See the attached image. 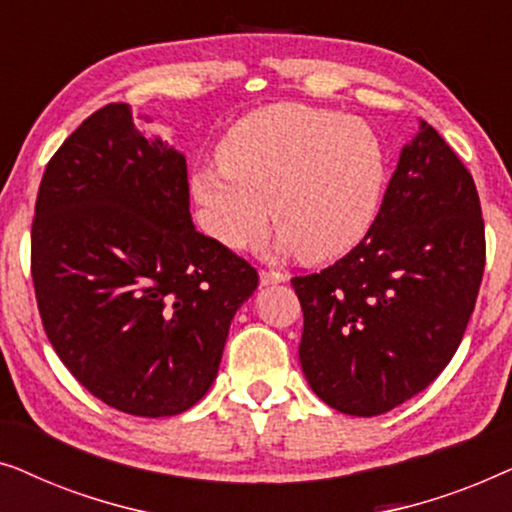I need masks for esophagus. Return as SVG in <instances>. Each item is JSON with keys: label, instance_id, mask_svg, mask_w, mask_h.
Masks as SVG:
<instances>
[{"label": "esophagus", "instance_id": "esophagus-1", "mask_svg": "<svg viewBox=\"0 0 512 512\" xmlns=\"http://www.w3.org/2000/svg\"><path fill=\"white\" fill-rule=\"evenodd\" d=\"M261 286H272V284H282L286 282L284 272H275V270H261Z\"/></svg>", "mask_w": 512, "mask_h": 512}]
</instances>
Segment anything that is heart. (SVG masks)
I'll return each mask as SVG.
<instances>
[{"label": "heart", "instance_id": "b5f03b06", "mask_svg": "<svg viewBox=\"0 0 512 512\" xmlns=\"http://www.w3.org/2000/svg\"><path fill=\"white\" fill-rule=\"evenodd\" d=\"M221 167L193 172L207 233L233 251L263 240L305 261L347 254L368 235L387 184L377 132L335 111L272 104L242 116L219 144Z\"/></svg>", "mask_w": 512, "mask_h": 512}]
</instances>
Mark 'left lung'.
Returning a JSON list of instances; mask_svg holds the SVG:
<instances>
[{
	"mask_svg": "<svg viewBox=\"0 0 512 512\" xmlns=\"http://www.w3.org/2000/svg\"><path fill=\"white\" fill-rule=\"evenodd\" d=\"M482 270L471 172L419 121L368 235L331 268L291 279L314 394L345 415L375 417L429 387L464 338Z\"/></svg>",
	"mask_w": 512,
	"mask_h": 512,
	"instance_id": "1",
	"label": "left lung"
}]
</instances>
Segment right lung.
I'll use <instances>...</instances> for the list:
<instances>
[{
    "label": "right lung",
    "instance_id": "obj_1",
    "mask_svg": "<svg viewBox=\"0 0 512 512\" xmlns=\"http://www.w3.org/2000/svg\"><path fill=\"white\" fill-rule=\"evenodd\" d=\"M149 121V118H146ZM184 153L128 104L88 116L55 151L32 221L41 324L95 398L135 417L193 408L219 373L258 272L188 212Z\"/></svg>",
    "mask_w": 512,
    "mask_h": 512
}]
</instances>
